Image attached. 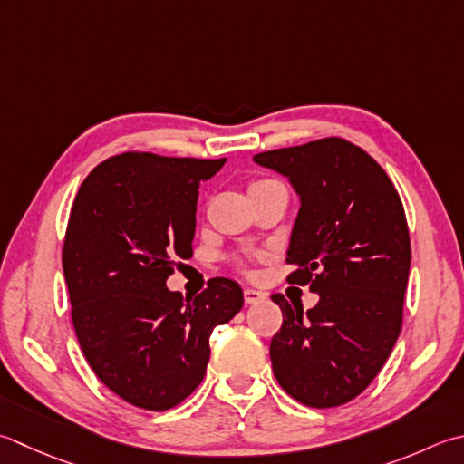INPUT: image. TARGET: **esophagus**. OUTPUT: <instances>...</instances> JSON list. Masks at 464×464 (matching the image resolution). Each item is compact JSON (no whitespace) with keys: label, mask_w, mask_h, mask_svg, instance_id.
Masks as SVG:
<instances>
[{"label":"esophagus","mask_w":464,"mask_h":464,"mask_svg":"<svg viewBox=\"0 0 464 464\" xmlns=\"http://www.w3.org/2000/svg\"><path fill=\"white\" fill-rule=\"evenodd\" d=\"M243 295H245V302H247V304H257V302H261V299H266V294L257 292V289H251V287H245Z\"/></svg>","instance_id":"esophagus-1"}]
</instances>
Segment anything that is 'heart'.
I'll list each match as a JSON object with an SVG mask.
<instances>
[{
	"instance_id": "obj_1",
	"label": "heart",
	"mask_w": 464,
	"mask_h": 464,
	"mask_svg": "<svg viewBox=\"0 0 464 464\" xmlns=\"http://www.w3.org/2000/svg\"><path fill=\"white\" fill-rule=\"evenodd\" d=\"M267 183H271V179H256V180H251V185H249V190H253V188H257V187H263V185H267Z\"/></svg>"
}]
</instances>
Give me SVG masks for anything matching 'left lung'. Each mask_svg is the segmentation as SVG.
<instances>
[{
	"mask_svg": "<svg viewBox=\"0 0 464 464\" xmlns=\"http://www.w3.org/2000/svg\"><path fill=\"white\" fill-rule=\"evenodd\" d=\"M253 160L297 190L287 281L320 295L307 312L271 295L284 312L269 346L274 374L305 406L346 404L378 376L402 330L411 235L401 195L364 149L340 136Z\"/></svg>",
	"mask_w": 464,
	"mask_h": 464,
	"instance_id": "obj_1",
	"label": "left lung"
}]
</instances>
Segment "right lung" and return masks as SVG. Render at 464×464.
Listing matches in <instances>:
<instances>
[{"label":"right lung","mask_w":464,"mask_h":464,"mask_svg":"<svg viewBox=\"0 0 464 464\" xmlns=\"http://www.w3.org/2000/svg\"><path fill=\"white\" fill-rule=\"evenodd\" d=\"M223 165L129 150L100 162L72 205L62 266L76 338L100 382L144 411H169L201 384L208 338L243 307L227 277L187 299L167 289L193 257L198 185Z\"/></svg>","instance_id":"1"}]
</instances>
